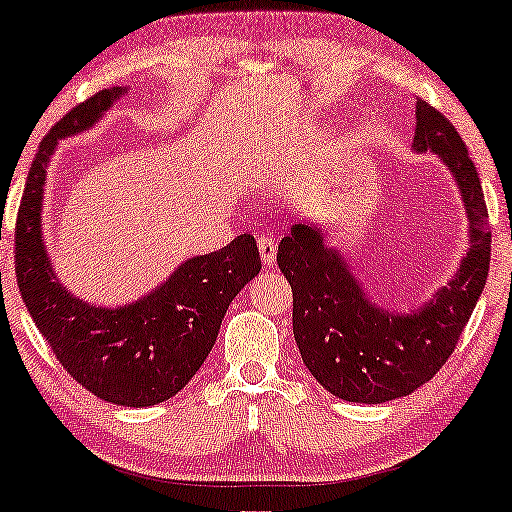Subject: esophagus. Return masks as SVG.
Instances as JSON below:
<instances>
[{"instance_id":"esophagus-1","label":"esophagus","mask_w":512,"mask_h":512,"mask_svg":"<svg viewBox=\"0 0 512 512\" xmlns=\"http://www.w3.org/2000/svg\"><path fill=\"white\" fill-rule=\"evenodd\" d=\"M276 240L270 236V233H263L261 238H258V251H261V261L265 267H274L276 263Z\"/></svg>"}]
</instances>
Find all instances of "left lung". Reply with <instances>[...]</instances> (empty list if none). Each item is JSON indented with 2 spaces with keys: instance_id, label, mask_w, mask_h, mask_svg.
<instances>
[{
  "instance_id": "obj_1",
  "label": "left lung",
  "mask_w": 512,
  "mask_h": 512,
  "mask_svg": "<svg viewBox=\"0 0 512 512\" xmlns=\"http://www.w3.org/2000/svg\"><path fill=\"white\" fill-rule=\"evenodd\" d=\"M413 152L447 165L467 213V254L435 295L408 313L376 301L324 224L301 220L276 263L292 288V331L301 360L331 395L356 404L406 397L447 363L479 301L490 267V231L479 172L445 115L415 104Z\"/></svg>"
}]
</instances>
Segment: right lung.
<instances>
[{"instance_id":"obj_1","label":"right lung","mask_w":512,"mask_h":512,"mask_svg":"<svg viewBox=\"0 0 512 512\" xmlns=\"http://www.w3.org/2000/svg\"><path fill=\"white\" fill-rule=\"evenodd\" d=\"M129 88L97 92L72 108L40 142L15 226V274L27 311L65 372L99 399L147 408L181 392L204 365L226 308L261 272L254 236L192 256L129 304L95 306L72 295L47 254L43 201L49 163L61 140L90 131Z\"/></svg>"}]
</instances>
